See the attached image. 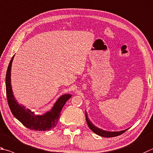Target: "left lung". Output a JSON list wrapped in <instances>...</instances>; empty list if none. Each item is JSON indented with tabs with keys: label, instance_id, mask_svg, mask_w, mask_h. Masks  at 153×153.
<instances>
[{
	"label": "left lung",
	"instance_id": "1",
	"mask_svg": "<svg viewBox=\"0 0 153 153\" xmlns=\"http://www.w3.org/2000/svg\"><path fill=\"white\" fill-rule=\"evenodd\" d=\"M85 118H86V122H87V124L88 125V126L92 130V131L96 133V134H98L99 136H101V137H106V138H109V137H117V136L120 135L122 134H123L124 132H126V130H122V131H119V132H108V131H105V130H102L100 128H98V127H96L94 126V125L91 123V122L89 120L88 118V115H87V112H85Z\"/></svg>",
	"mask_w": 153,
	"mask_h": 153
}]
</instances>
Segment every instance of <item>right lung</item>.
Instances as JSON below:
<instances>
[{
	"mask_svg": "<svg viewBox=\"0 0 153 153\" xmlns=\"http://www.w3.org/2000/svg\"><path fill=\"white\" fill-rule=\"evenodd\" d=\"M14 56L8 66L6 74L7 98L11 112L25 126L31 130L45 131L53 128L57 125L60 117L61 111L71 95L64 94L61 96L55 102L52 109L41 116L35 115L34 112L26 109L24 105L19 104L13 96L10 84V70Z\"/></svg>",
	"mask_w": 153,
	"mask_h": 153,
	"instance_id": "right-lung-1",
	"label": "right lung"
}]
</instances>
